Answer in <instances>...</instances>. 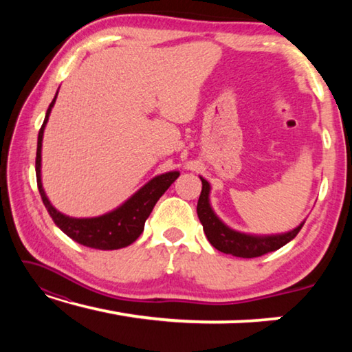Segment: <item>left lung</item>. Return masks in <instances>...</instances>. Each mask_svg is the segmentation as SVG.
I'll list each match as a JSON object with an SVG mask.
<instances>
[{"mask_svg": "<svg viewBox=\"0 0 352 352\" xmlns=\"http://www.w3.org/2000/svg\"><path fill=\"white\" fill-rule=\"evenodd\" d=\"M200 180L201 192L197 204V216L201 225H204L208 241L219 252L233 254L237 258H258V256L275 252V250L284 247L285 243L290 242L300 233L302 225H305V220H302L296 228L281 234H248L242 233V231H236L223 223L217 217V214L214 212L210 201L211 184L204 177H200Z\"/></svg>", "mask_w": 352, "mask_h": 352, "instance_id": "left-lung-1", "label": "left lung"}]
</instances>
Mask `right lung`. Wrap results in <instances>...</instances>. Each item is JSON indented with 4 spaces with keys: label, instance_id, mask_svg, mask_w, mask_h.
Masks as SVG:
<instances>
[{
    "label": "right lung",
    "instance_id": "add662e5",
    "mask_svg": "<svg viewBox=\"0 0 352 352\" xmlns=\"http://www.w3.org/2000/svg\"><path fill=\"white\" fill-rule=\"evenodd\" d=\"M57 93L50 104V109L46 111L37 141L35 174H37V184L41 200H43L47 212H50V216L58 228L71 239L80 243V245L98 250H118L127 247L138 239L142 230H144V223L147 217L151 216L155 204L169 189L170 184L177 180L180 172L170 170L166 172V174L153 177L151 182H147L144 186L136 190L132 197H129L122 205H119L113 211L102 214V216L69 217L67 214L56 210L50 199L46 197L43 183H41V142H43V132L47 119H50L52 107L56 104Z\"/></svg>",
    "mask_w": 352,
    "mask_h": 352
}]
</instances>
